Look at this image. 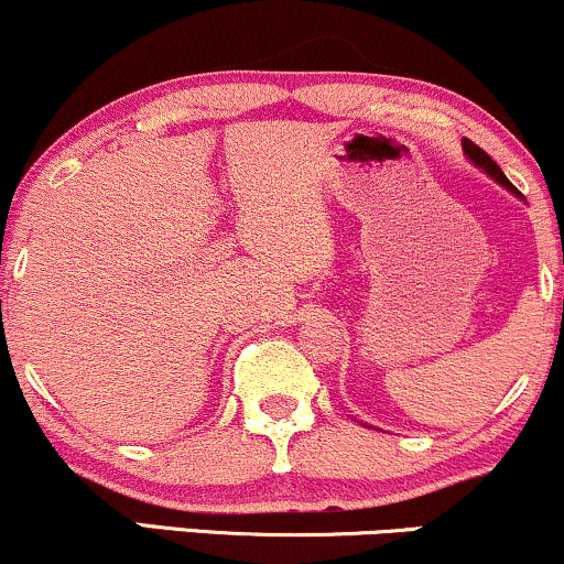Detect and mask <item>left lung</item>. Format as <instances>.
<instances>
[{
	"instance_id": "left-lung-1",
	"label": "left lung",
	"mask_w": 564,
	"mask_h": 564,
	"mask_svg": "<svg viewBox=\"0 0 564 564\" xmlns=\"http://www.w3.org/2000/svg\"><path fill=\"white\" fill-rule=\"evenodd\" d=\"M463 149H465V154H468L470 162L481 166V170L486 172V175H491V177L497 180V183H502V185L507 187V191H516V185H512L510 180L505 177V172L499 170V164H497L495 159H491L489 154H486V151L481 149V145H476L474 141H468V138H463ZM516 193H518V191H516Z\"/></svg>"
}]
</instances>
